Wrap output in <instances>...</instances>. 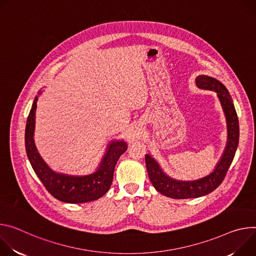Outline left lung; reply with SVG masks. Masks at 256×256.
<instances>
[{
    "instance_id": "left-lung-1",
    "label": "left lung",
    "mask_w": 256,
    "mask_h": 256,
    "mask_svg": "<svg viewBox=\"0 0 256 256\" xmlns=\"http://www.w3.org/2000/svg\"><path fill=\"white\" fill-rule=\"evenodd\" d=\"M195 81L200 88L212 90L218 94L228 124V142L214 171L202 179L194 181H177L168 177L162 171L158 164L150 154H146L148 177L154 188L160 193L176 200L204 196L216 189L228 172L239 142L238 116L228 90L220 81L206 75H200L196 77Z\"/></svg>"
}]
</instances>
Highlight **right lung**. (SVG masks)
<instances>
[{
  "instance_id": "obj_1",
  "label": "right lung",
  "mask_w": 256,
  "mask_h": 256,
  "mask_svg": "<svg viewBox=\"0 0 256 256\" xmlns=\"http://www.w3.org/2000/svg\"><path fill=\"white\" fill-rule=\"evenodd\" d=\"M38 98L36 96L28 115L25 128V148L34 171L54 197L64 202L82 204L98 200L108 192L112 182L114 171L119 158L127 150L124 141H112L108 148L98 171L82 177L56 174L42 160L34 144V133L36 124V110Z\"/></svg>"
}]
</instances>
